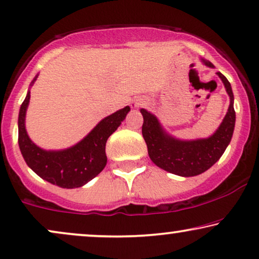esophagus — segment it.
Here are the masks:
<instances>
[{
  "label": "esophagus",
  "instance_id": "1",
  "mask_svg": "<svg viewBox=\"0 0 259 259\" xmlns=\"http://www.w3.org/2000/svg\"><path fill=\"white\" fill-rule=\"evenodd\" d=\"M145 104H146V99H143V98L141 97H137L135 99L130 101V106H132V109H137V107L143 106Z\"/></svg>",
  "mask_w": 259,
  "mask_h": 259
}]
</instances>
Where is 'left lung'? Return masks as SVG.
Instances as JSON below:
<instances>
[{"label": "left lung", "instance_id": "8db88e82", "mask_svg": "<svg viewBox=\"0 0 259 259\" xmlns=\"http://www.w3.org/2000/svg\"><path fill=\"white\" fill-rule=\"evenodd\" d=\"M201 61L207 67L214 68L211 62L204 58H201ZM217 74L224 82L226 92L230 97V106L217 132L207 139H177L163 129L155 114L145 109L140 110L143 116V139L147 143L150 160L158 167L177 176L194 177L210 168L225 153L234 132V96L231 83L225 75H222L220 71Z\"/></svg>", "mask_w": 259, "mask_h": 259}]
</instances>
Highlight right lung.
Wrapping results in <instances>:
<instances>
[{
	"label": "right lung",
	"mask_w": 259,
	"mask_h": 259,
	"mask_svg": "<svg viewBox=\"0 0 259 259\" xmlns=\"http://www.w3.org/2000/svg\"><path fill=\"white\" fill-rule=\"evenodd\" d=\"M33 78L31 86L37 80ZM31 91L28 90L19 111V147L28 167L51 184L63 189L80 188L92 181L106 166V141L116 132L130 111L129 106L105 117L87 136L67 149L45 150L32 142L26 132L25 119Z\"/></svg>",
	"instance_id": "obj_1"
}]
</instances>
